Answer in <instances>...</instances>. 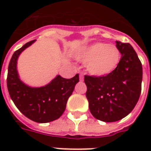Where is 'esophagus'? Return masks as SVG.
Masks as SVG:
<instances>
[{"label": "esophagus", "instance_id": "obj_1", "mask_svg": "<svg viewBox=\"0 0 151 151\" xmlns=\"http://www.w3.org/2000/svg\"><path fill=\"white\" fill-rule=\"evenodd\" d=\"M83 78H84V77H83V73H80V74H79V79H80L81 82L83 81Z\"/></svg>", "mask_w": 151, "mask_h": 151}]
</instances>
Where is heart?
<instances>
[{
  "mask_svg": "<svg viewBox=\"0 0 151 151\" xmlns=\"http://www.w3.org/2000/svg\"><path fill=\"white\" fill-rule=\"evenodd\" d=\"M121 58L119 48L114 44L95 43L86 47L79 59L87 63V70L95 76H106L116 69Z\"/></svg>",
  "mask_w": 151,
  "mask_h": 151,
  "instance_id": "b5f03b06",
  "label": "heart"
}]
</instances>
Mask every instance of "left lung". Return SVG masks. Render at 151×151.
I'll return each instance as SVG.
<instances>
[{"instance_id": "8db88e82", "label": "left lung", "mask_w": 151, "mask_h": 151, "mask_svg": "<svg viewBox=\"0 0 151 151\" xmlns=\"http://www.w3.org/2000/svg\"><path fill=\"white\" fill-rule=\"evenodd\" d=\"M116 43L121 53L116 69L106 76H84L91 113L104 122L117 121L129 115L142 91V66L136 52L129 43Z\"/></svg>"}]
</instances>
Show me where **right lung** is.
<instances>
[{
  "mask_svg": "<svg viewBox=\"0 0 151 151\" xmlns=\"http://www.w3.org/2000/svg\"><path fill=\"white\" fill-rule=\"evenodd\" d=\"M35 41L28 42L13 54L8 67L7 88L15 106L25 116L35 122L47 123L58 119L65 111L79 76L76 74L67 79L58 75L49 84L38 88L25 85L18 78L17 60L20 53Z\"/></svg>",
  "mask_w": 151,
  "mask_h": 151,
  "instance_id": "add662e5",
  "label": "right lung"
}]
</instances>
